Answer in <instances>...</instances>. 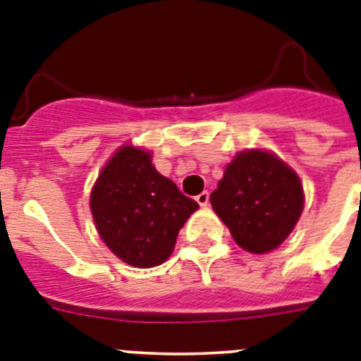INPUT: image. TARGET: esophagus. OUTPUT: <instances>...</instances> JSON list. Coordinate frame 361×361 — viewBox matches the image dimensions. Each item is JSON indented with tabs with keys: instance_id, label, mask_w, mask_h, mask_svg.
I'll use <instances>...</instances> for the list:
<instances>
[{
	"instance_id": "esophagus-1",
	"label": "esophagus",
	"mask_w": 361,
	"mask_h": 361,
	"mask_svg": "<svg viewBox=\"0 0 361 361\" xmlns=\"http://www.w3.org/2000/svg\"><path fill=\"white\" fill-rule=\"evenodd\" d=\"M209 192H207V190H204V192H201V194H197L196 196V201L197 203L201 204V207H207V204H209Z\"/></svg>"
}]
</instances>
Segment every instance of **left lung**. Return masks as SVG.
Instances as JSON below:
<instances>
[{"instance_id":"1","label":"left lung","mask_w":361,"mask_h":361,"mask_svg":"<svg viewBox=\"0 0 361 361\" xmlns=\"http://www.w3.org/2000/svg\"><path fill=\"white\" fill-rule=\"evenodd\" d=\"M210 203L243 250L268 253L297 225L304 190L297 173L281 158L252 149L230 161Z\"/></svg>"}]
</instances>
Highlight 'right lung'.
Masks as SVG:
<instances>
[{"instance_id":"right-lung-1","label":"right lung","mask_w":361,"mask_h":361,"mask_svg":"<svg viewBox=\"0 0 361 361\" xmlns=\"http://www.w3.org/2000/svg\"><path fill=\"white\" fill-rule=\"evenodd\" d=\"M151 160L149 151L122 145L102 169L90 196L100 239L116 257L136 268L167 261L180 228L200 209Z\"/></svg>"}]
</instances>
